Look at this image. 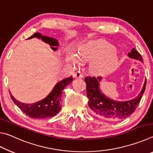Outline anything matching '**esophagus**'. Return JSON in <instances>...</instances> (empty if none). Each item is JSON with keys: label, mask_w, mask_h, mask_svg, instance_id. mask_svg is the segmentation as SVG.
Masks as SVG:
<instances>
[{"label": "esophagus", "mask_w": 153, "mask_h": 153, "mask_svg": "<svg viewBox=\"0 0 153 153\" xmlns=\"http://www.w3.org/2000/svg\"><path fill=\"white\" fill-rule=\"evenodd\" d=\"M74 78H76V79H77V78H82L83 76H82V74H81V72L77 71V72H76V73L74 74Z\"/></svg>", "instance_id": "1"}]
</instances>
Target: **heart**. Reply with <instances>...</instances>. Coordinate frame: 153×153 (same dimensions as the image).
Instances as JSON below:
<instances>
[{
    "label": "heart",
    "mask_w": 153,
    "mask_h": 153,
    "mask_svg": "<svg viewBox=\"0 0 153 153\" xmlns=\"http://www.w3.org/2000/svg\"><path fill=\"white\" fill-rule=\"evenodd\" d=\"M77 56L80 59H92L91 67L93 70L102 71L109 68L114 61L112 49L105 44L89 42L82 45L77 51ZM69 60L77 63V59L73 55L69 56Z\"/></svg>",
    "instance_id": "b5f03b06"
}]
</instances>
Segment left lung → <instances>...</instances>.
Masks as SVG:
<instances>
[{"instance_id":"1","label":"left lung","mask_w":153,"mask_h":153,"mask_svg":"<svg viewBox=\"0 0 153 153\" xmlns=\"http://www.w3.org/2000/svg\"><path fill=\"white\" fill-rule=\"evenodd\" d=\"M128 55L129 58L143 62L141 55L134 48ZM101 79L102 77L99 76L85 77L88 106L92 113L98 117L109 121H119L130 116L135 111L144 94L146 79L138 97L127 101H115L106 97L100 90Z\"/></svg>"}]
</instances>
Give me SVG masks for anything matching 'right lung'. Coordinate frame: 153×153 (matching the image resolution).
Segmentation results:
<instances>
[{"label": "right lung", "mask_w": 153, "mask_h": 153, "mask_svg": "<svg viewBox=\"0 0 153 153\" xmlns=\"http://www.w3.org/2000/svg\"><path fill=\"white\" fill-rule=\"evenodd\" d=\"M33 38L42 39L44 42L48 44L51 46V49H53V51H56L58 49L59 42L55 38L42 36L38 32L33 33L28 39ZM72 81H73V77L70 76L59 82L50 94L45 98L32 104H26L18 101L13 97L11 92H9V93L13 101L25 115L33 119H45L53 117L60 111L61 108L60 102L61 101V96L62 92L65 87Z\"/></svg>", "instance_id": "obj_1"}]
</instances>
